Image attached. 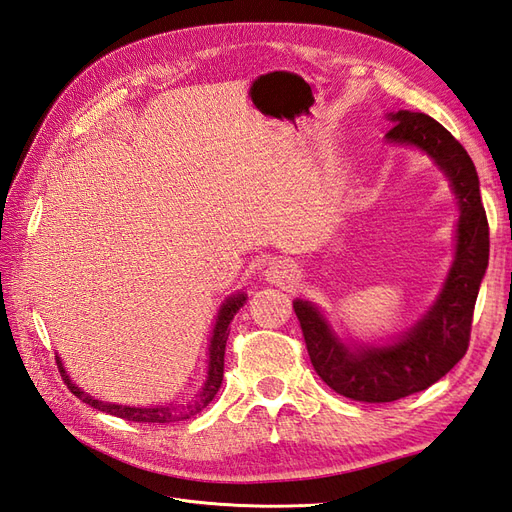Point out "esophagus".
Listing matches in <instances>:
<instances>
[{"instance_id": "1", "label": "esophagus", "mask_w": 512, "mask_h": 512, "mask_svg": "<svg viewBox=\"0 0 512 512\" xmlns=\"http://www.w3.org/2000/svg\"><path fill=\"white\" fill-rule=\"evenodd\" d=\"M265 275H267V280L271 284H275V286H288L290 282H294V275H297V269H294L292 262L280 258V260H273L271 262V265L265 271Z\"/></svg>"}]
</instances>
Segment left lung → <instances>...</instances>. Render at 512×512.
Returning <instances> with one entry per match:
<instances>
[{
	"label": "left lung",
	"mask_w": 512,
	"mask_h": 512,
	"mask_svg": "<svg viewBox=\"0 0 512 512\" xmlns=\"http://www.w3.org/2000/svg\"><path fill=\"white\" fill-rule=\"evenodd\" d=\"M386 141L416 145L436 160L459 200L457 256L440 299L431 312L395 344L348 350L329 329L327 320L307 301H294L309 361L331 389L354 401L386 404L446 376L468 352L472 316L489 262V224L480 200L478 175L457 138L425 113L399 111Z\"/></svg>",
	"instance_id": "obj_1"
}]
</instances>
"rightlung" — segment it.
Returning <instances> with one entry per match:
<instances>
[{"instance_id": "obj_1", "label": "right lung", "mask_w": 512, "mask_h": 512, "mask_svg": "<svg viewBox=\"0 0 512 512\" xmlns=\"http://www.w3.org/2000/svg\"><path fill=\"white\" fill-rule=\"evenodd\" d=\"M245 303V294H237V297L226 299V303L222 305L220 314H218V322H215L213 329V337H211V346H209V376L207 382L203 386V391L198 393V397L192 401V404L185 406H166V408H130V406H117V404H102V401L89 397L87 393H83L79 386H74L72 380L68 378V374L61 367V361L57 359V369L61 371V378H64L66 386L70 389L72 395H76L79 399H83L85 404H89L91 408H98L102 412H108L119 418H126V421H134V423H175V421H183V418H190L194 414H198L203 408L209 406V401L215 397V393L220 391L222 386V378H224V350H226V339H228V324L235 318V314L243 307Z\"/></svg>"}]
</instances>
